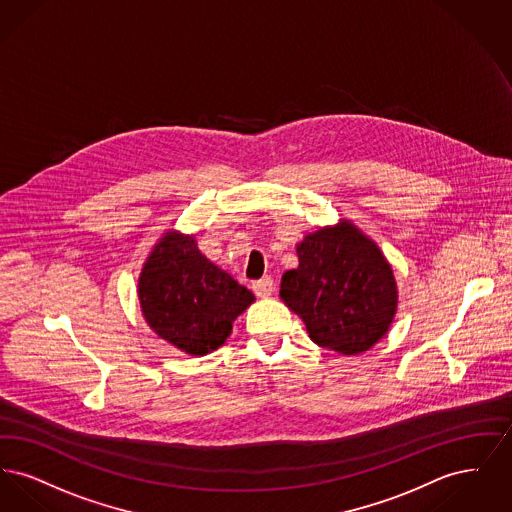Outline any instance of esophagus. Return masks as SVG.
Listing matches in <instances>:
<instances>
[{
  "instance_id": "obj_1",
  "label": "esophagus",
  "mask_w": 512,
  "mask_h": 512,
  "mask_svg": "<svg viewBox=\"0 0 512 512\" xmlns=\"http://www.w3.org/2000/svg\"><path fill=\"white\" fill-rule=\"evenodd\" d=\"M253 292L257 293L259 297H268L274 292V282L270 276H263L261 280L253 282Z\"/></svg>"
}]
</instances>
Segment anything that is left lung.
Returning <instances> with one entry per match:
<instances>
[{"instance_id": "left-lung-1", "label": "left lung", "mask_w": 512, "mask_h": 512, "mask_svg": "<svg viewBox=\"0 0 512 512\" xmlns=\"http://www.w3.org/2000/svg\"><path fill=\"white\" fill-rule=\"evenodd\" d=\"M280 297L305 322L309 338L340 355L382 340L397 313V282L382 249L351 220L322 226L295 245Z\"/></svg>"}]
</instances>
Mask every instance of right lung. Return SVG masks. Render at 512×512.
Wrapping results in <instances>:
<instances>
[{"label": "right lung", "mask_w": 512, "mask_h": 512, "mask_svg": "<svg viewBox=\"0 0 512 512\" xmlns=\"http://www.w3.org/2000/svg\"><path fill=\"white\" fill-rule=\"evenodd\" d=\"M147 326L176 349L203 357L232 334V322L255 301L226 270L209 261L194 234L167 230L138 278Z\"/></svg>", "instance_id": "obj_1"}]
</instances>
